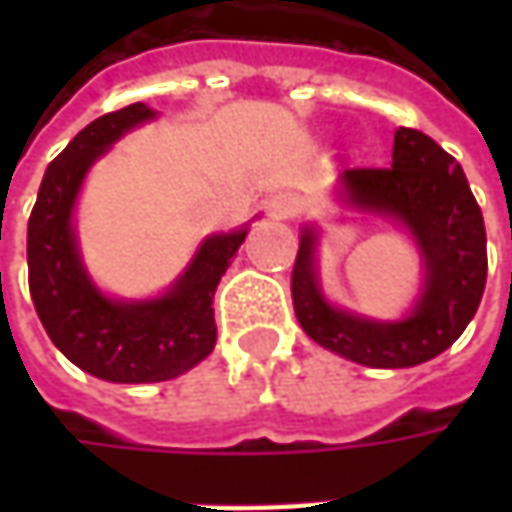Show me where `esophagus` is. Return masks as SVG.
Listing matches in <instances>:
<instances>
[{"mask_svg":"<svg viewBox=\"0 0 512 512\" xmlns=\"http://www.w3.org/2000/svg\"><path fill=\"white\" fill-rule=\"evenodd\" d=\"M299 213V202L290 193H279L267 202V216L273 219H293Z\"/></svg>","mask_w":512,"mask_h":512,"instance_id":"obj_1","label":"esophagus"}]
</instances>
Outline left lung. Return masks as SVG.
<instances>
[{
	"label": "left lung",
	"mask_w": 512,
	"mask_h": 512,
	"mask_svg": "<svg viewBox=\"0 0 512 512\" xmlns=\"http://www.w3.org/2000/svg\"><path fill=\"white\" fill-rule=\"evenodd\" d=\"M336 199L410 233L422 256V293L396 322L330 305L319 282V230L305 225L290 279L302 330L364 367L396 370L436 359L476 316L487 282V233L462 165L422 130L399 128L393 165L344 170Z\"/></svg>",
	"instance_id": "8db88e82"
}]
</instances>
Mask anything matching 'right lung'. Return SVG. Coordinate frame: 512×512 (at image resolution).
<instances>
[{"mask_svg": "<svg viewBox=\"0 0 512 512\" xmlns=\"http://www.w3.org/2000/svg\"><path fill=\"white\" fill-rule=\"evenodd\" d=\"M150 119L156 110L136 102L79 130L45 170L28 219V285L39 322L76 367L116 384L168 382L210 356L213 296L247 236V225L207 236L162 296L113 299L96 287L79 253L73 207L93 162Z\"/></svg>", "mask_w": 512, "mask_h": 512, "instance_id": "obj_1", "label": "right lung"}]
</instances>
